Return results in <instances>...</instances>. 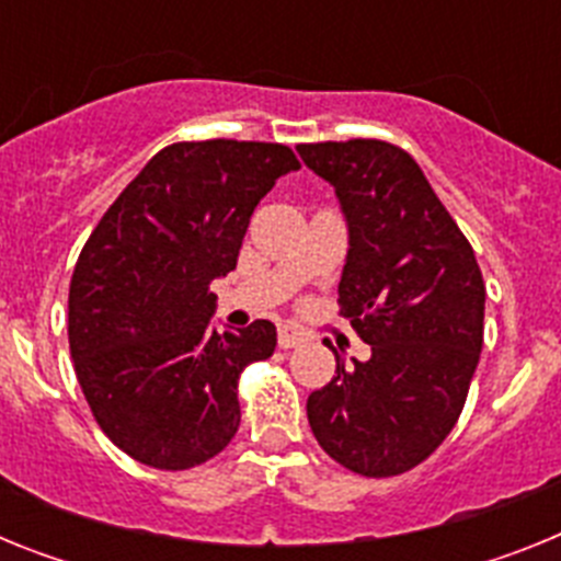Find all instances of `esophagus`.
Wrapping results in <instances>:
<instances>
[{
	"instance_id": "obj_1",
	"label": "esophagus",
	"mask_w": 561,
	"mask_h": 561,
	"mask_svg": "<svg viewBox=\"0 0 561 561\" xmlns=\"http://www.w3.org/2000/svg\"><path fill=\"white\" fill-rule=\"evenodd\" d=\"M306 340V334L297 325L291 323H284V325H277V345L280 348H297L300 342Z\"/></svg>"
}]
</instances>
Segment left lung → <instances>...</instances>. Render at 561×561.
Listing matches in <instances>:
<instances>
[{
  "label": "left lung",
  "instance_id": "1",
  "mask_svg": "<svg viewBox=\"0 0 561 561\" xmlns=\"http://www.w3.org/2000/svg\"><path fill=\"white\" fill-rule=\"evenodd\" d=\"M331 182L351 250L340 314L370 345L306 401L317 444L365 478H396L453 433L483 348L485 284L469 238L419 162L385 140L304 142Z\"/></svg>",
  "mask_w": 561,
  "mask_h": 561
}]
</instances>
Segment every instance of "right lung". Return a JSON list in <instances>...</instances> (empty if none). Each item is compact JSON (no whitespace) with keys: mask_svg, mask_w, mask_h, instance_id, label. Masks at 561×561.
Instances as JSON below:
<instances>
[{"mask_svg":"<svg viewBox=\"0 0 561 561\" xmlns=\"http://www.w3.org/2000/svg\"><path fill=\"white\" fill-rule=\"evenodd\" d=\"M280 142L191 140L157 151L87 238L69 280V354L114 447L180 472L241 421L238 376L270 359L277 331L210 329V284L236 270L255 205L297 171Z\"/></svg>","mask_w":561,"mask_h":561,"instance_id":"right-lung-1","label":"right lung"}]
</instances>
